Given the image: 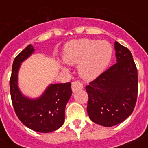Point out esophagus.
Returning a JSON list of instances; mask_svg holds the SVG:
<instances>
[{"mask_svg": "<svg viewBox=\"0 0 148 148\" xmlns=\"http://www.w3.org/2000/svg\"><path fill=\"white\" fill-rule=\"evenodd\" d=\"M84 88L83 84L79 82V81H74L72 82V91L73 92H76L77 90H82Z\"/></svg>", "mask_w": 148, "mask_h": 148, "instance_id": "esophagus-1", "label": "esophagus"}]
</instances>
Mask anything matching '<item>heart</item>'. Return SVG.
I'll return each instance as SVG.
<instances>
[{
    "label": "heart",
    "instance_id": "heart-1",
    "mask_svg": "<svg viewBox=\"0 0 148 148\" xmlns=\"http://www.w3.org/2000/svg\"><path fill=\"white\" fill-rule=\"evenodd\" d=\"M112 58V47L107 41L79 39L65 46L63 59L69 65L78 64V74L84 80L98 77L109 64Z\"/></svg>",
    "mask_w": 148,
    "mask_h": 148
}]
</instances>
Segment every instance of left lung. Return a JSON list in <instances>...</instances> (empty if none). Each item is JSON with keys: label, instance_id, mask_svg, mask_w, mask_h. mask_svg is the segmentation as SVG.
Masks as SVG:
<instances>
[{"label": "left lung", "instance_id": "left-lung-1", "mask_svg": "<svg viewBox=\"0 0 148 148\" xmlns=\"http://www.w3.org/2000/svg\"><path fill=\"white\" fill-rule=\"evenodd\" d=\"M117 63L86 86L87 111L93 122L112 127L132 114L138 97V70L131 51L114 43Z\"/></svg>", "mask_w": 148, "mask_h": 148}]
</instances>
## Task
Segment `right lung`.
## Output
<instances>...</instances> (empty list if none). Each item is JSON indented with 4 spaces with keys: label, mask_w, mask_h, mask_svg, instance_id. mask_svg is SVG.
I'll return each instance as SVG.
<instances>
[{
    "label": "right lung",
    "mask_w": 148,
    "mask_h": 148,
    "mask_svg": "<svg viewBox=\"0 0 148 148\" xmlns=\"http://www.w3.org/2000/svg\"><path fill=\"white\" fill-rule=\"evenodd\" d=\"M34 52L31 45L14 58L10 79L13 107L19 120L28 128L49 133L64 123L65 108L72 95L71 84H51L41 96L31 99L24 96L18 88V71L21 63Z\"/></svg>",
    "instance_id": "1"
}]
</instances>
